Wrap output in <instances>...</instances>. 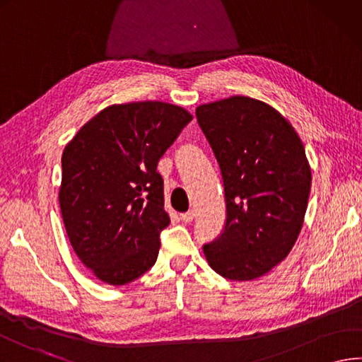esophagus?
Masks as SVG:
<instances>
[{
	"label": "esophagus",
	"mask_w": 362,
	"mask_h": 362,
	"mask_svg": "<svg viewBox=\"0 0 362 362\" xmlns=\"http://www.w3.org/2000/svg\"><path fill=\"white\" fill-rule=\"evenodd\" d=\"M194 211H187V213H182V214H180V219L182 221V222H186V223H189V222H192L194 221Z\"/></svg>",
	"instance_id": "obj_1"
}]
</instances>
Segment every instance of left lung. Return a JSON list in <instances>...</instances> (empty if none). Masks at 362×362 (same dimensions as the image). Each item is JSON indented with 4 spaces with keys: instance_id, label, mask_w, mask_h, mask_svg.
I'll return each mask as SVG.
<instances>
[{
    "instance_id": "1",
    "label": "left lung",
    "mask_w": 362,
    "mask_h": 362,
    "mask_svg": "<svg viewBox=\"0 0 362 362\" xmlns=\"http://www.w3.org/2000/svg\"><path fill=\"white\" fill-rule=\"evenodd\" d=\"M197 119L219 162L227 222L203 247L217 274L247 282L281 263L301 233L312 173L295 127L247 96L199 105Z\"/></svg>"
}]
</instances>
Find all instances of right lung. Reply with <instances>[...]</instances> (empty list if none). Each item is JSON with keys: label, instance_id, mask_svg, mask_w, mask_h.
<instances>
[{"label": "right lung", "instance_id": "1", "mask_svg": "<svg viewBox=\"0 0 362 362\" xmlns=\"http://www.w3.org/2000/svg\"><path fill=\"white\" fill-rule=\"evenodd\" d=\"M190 119L168 102L113 104L66 145L61 214L74 252L100 282L127 285L156 263L170 223L156 170Z\"/></svg>", "mask_w": 362, "mask_h": 362}]
</instances>
